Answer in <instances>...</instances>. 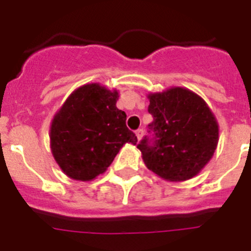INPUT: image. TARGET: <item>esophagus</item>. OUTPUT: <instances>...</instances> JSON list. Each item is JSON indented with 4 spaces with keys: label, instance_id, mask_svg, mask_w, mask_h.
<instances>
[{
    "label": "esophagus",
    "instance_id": "obj_1",
    "mask_svg": "<svg viewBox=\"0 0 251 251\" xmlns=\"http://www.w3.org/2000/svg\"><path fill=\"white\" fill-rule=\"evenodd\" d=\"M136 136H137V138H138V141H141V139L143 138V129H137Z\"/></svg>",
    "mask_w": 251,
    "mask_h": 251
}]
</instances>
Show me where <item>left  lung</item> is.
Listing matches in <instances>:
<instances>
[{
	"label": "left lung",
	"instance_id": "1",
	"mask_svg": "<svg viewBox=\"0 0 251 251\" xmlns=\"http://www.w3.org/2000/svg\"><path fill=\"white\" fill-rule=\"evenodd\" d=\"M148 126L153 137L146 136L137 146L148 170L161 178L181 182L200 174L214 156L219 142V124L200 95L175 86L148 94Z\"/></svg>",
	"mask_w": 251,
	"mask_h": 251
}]
</instances>
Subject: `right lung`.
<instances>
[{"mask_svg":"<svg viewBox=\"0 0 251 251\" xmlns=\"http://www.w3.org/2000/svg\"><path fill=\"white\" fill-rule=\"evenodd\" d=\"M119 94L99 83L85 84L69 95L50 126V148L68 177L92 181L112 165L123 145H137L117 108Z\"/></svg>","mask_w":251,"mask_h":251,"instance_id":"obj_1","label":"right lung"}]
</instances>
